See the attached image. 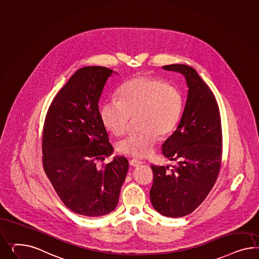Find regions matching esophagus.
I'll return each mask as SVG.
<instances>
[{
  "instance_id": "esophagus-1",
  "label": "esophagus",
  "mask_w": 259,
  "mask_h": 259,
  "mask_svg": "<svg viewBox=\"0 0 259 259\" xmlns=\"http://www.w3.org/2000/svg\"><path fill=\"white\" fill-rule=\"evenodd\" d=\"M142 163H143L142 161L138 160V159H132V160L129 161V164L132 167H139Z\"/></svg>"
}]
</instances>
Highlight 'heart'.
Masks as SVG:
<instances>
[{
	"mask_svg": "<svg viewBox=\"0 0 259 259\" xmlns=\"http://www.w3.org/2000/svg\"><path fill=\"white\" fill-rule=\"evenodd\" d=\"M183 109L180 91L160 79L137 77L122 84L119 101L109 99L101 107L105 127L115 136L125 133L131 117L138 119L140 133L118 143L121 154L144 157L151 154L159 137H166L177 125Z\"/></svg>",
	"mask_w": 259,
	"mask_h": 259,
	"instance_id": "obj_1",
	"label": "heart"
}]
</instances>
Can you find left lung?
Listing matches in <instances>:
<instances>
[{
    "label": "left lung",
    "instance_id": "obj_1",
    "mask_svg": "<svg viewBox=\"0 0 259 259\" xmlns=\"http://www.w3.org/2000/svg\"><path fill=\"white\" fill-rule=\"evenodd\" d=\"M164 70L181 73L189 88L180 122L162 145V154L177 166L152 165L150 190L154 209L166 217L189 215L203 203L217 180L223 153L221 116L208 85L193 68L172 64Z\"/></svg>",
    "mask_w": 259,
    "mask_h": 259
}]
</instances>
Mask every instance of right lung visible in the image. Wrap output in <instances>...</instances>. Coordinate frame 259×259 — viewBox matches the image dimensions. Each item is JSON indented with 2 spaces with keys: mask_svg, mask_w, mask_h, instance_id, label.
<instances>
[{
  "mask_svg": "<svg viewBox=\"0 0 259 259\" xmlns=\"http://www.w3.org/2000/svg\"><path fill=\"white\" fill-rule=\"evenodd\" d=\"M112 73L99 66L77 70L53 100L43 128L44 170L65 205L88 217L116 208L129 168L119 155L96 166L114 151L98 105Z\"/></svg>",
  "mask_w": 259,
  "mask_h": 259,
  "instance_id": "1",
  "label": "right lung"
}]
</instances>
